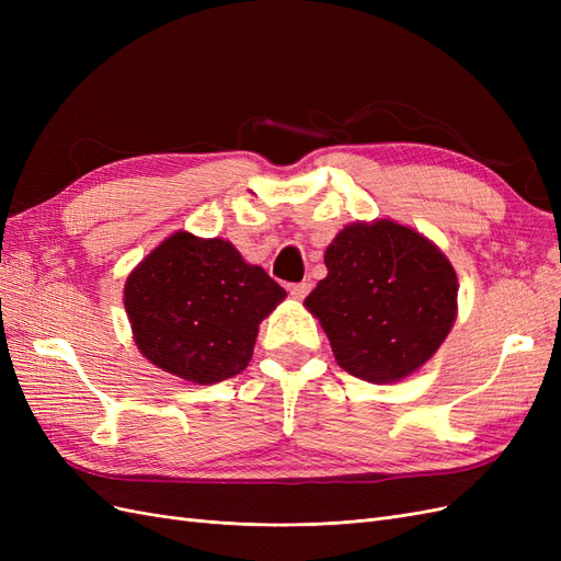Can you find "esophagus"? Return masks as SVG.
Returning <instances> with one entry per match:
<instances>
[{
    "mask_svg": "<svg viewBox=\"0 0 561 561\" xmlns=\"http://www.w3.org/2000/svg\"><path fill=\"white\" fill-rule=\"evenodd\" d=\"M287 293H290L295 299H304L311 293V283H290L287 285Z\"/></svg>",
    "mask_w": 561,
    "mask_h": 561,
    "instance_id": "obj_1",
    "label": "esophagus"
}]
</instances>
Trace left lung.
Wrapping results in <instances>:
<instances>
[{
	"label": "left lung",
	"mask_w": 561,
	"mask_h": 561,
	"mask_svg": "<svg viewBox=\"0 0 561 561\" xmlns=\"http://www.w3.org/2000/svg\"><path fill=\"white\" fill-rule=\"evenodd\" d=\"M325 266L304 307L348 375L402 381L443 346L456 320L458 280L426 236L393 219L353 222L328 245Z\"/></svg>",
	"instance_id": "8db88e82"
}]
</instances>
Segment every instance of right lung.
<instances>
[{"label": "right lung", "instance_id": "right-lung-1", "mask_svg": "<svg viewBox=\"0 0 561 561\" xmlns=\"http://www.w3.org/2000/svg\"><path fill=\"white\" fill-rule=\"evenodd\" d=\"M283 299V287L229 241L190 231L168 236L124 285L140 353L168 375L201 386L248 367L260 322Z\"/></svg>", "mask_w": 561, "mask_h": 561}]
</instances>
